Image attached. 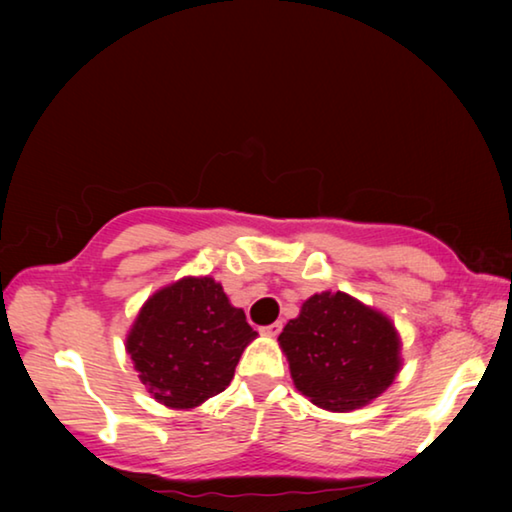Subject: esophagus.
Returning a JSON list of instances; mask_svg holds the SVG:
<instances>
[{
  "label": "esophagus",
  "mask_w": 512,
  "mask_h": 512,
  "mask_svg": "<svg viewBox=\"0 0 512 512\" xmlns=\"http://www.w3.org/2000/svg\"><path fill=\"white\" fill-rule=\"evenodd\" d=\"M280 332H282V323H280V320H277V323H273V325L262 327V334H264V336H277Z\"/></svg>",
  "instance_id": "esophagus-1"
}]
</instances>
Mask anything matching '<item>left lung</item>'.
Segmentation results:
<instances>
[{
    "label": "left lung",
    "instance_id": "left-lung-1",
    "mask_svg": "<svg viewBox=\"0 0 512 512\" xmlns=\"http://www.w3.org/2000/svg\"><path fill=\"white\" fill-rule=\"evenodd\" d=\"M298 391L320 409L348 413L375 400L402 370L393 320L343 291L314 293L277 336Z\"/></svg>",
    "mask_w": 512,
    "mask_h": 512
}]
</instances>
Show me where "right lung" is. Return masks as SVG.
<instances>
[{
	"instance_id": "obj_1",
	"label": "right lung",
	"mask_w": 512,
	"mask_h": 512,
	"mask_svg": "<svg viewBox=\"0 0 512 512\" xmlns=\"http://www.w3.org/2000/svg\"><path fill=\"white\" fill-rule=\"evenodd\" d=\"M257 332L210 275H187L144 302L126 334L146 391L167 409L189 411L230 386Z\"/></svg>"
}]
</instances>
